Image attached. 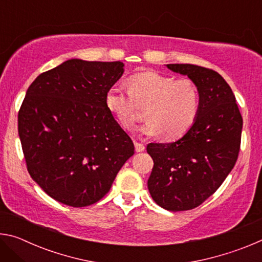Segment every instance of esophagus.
<instances>
[{
  "label": "esophagus",
  "mask_w": 262,
  "mask_h": 262,
  "mask_svg": "<svg viewBox=\"0 0 262 262\" xmlns=\"http://www.w3.org/2000/svg\"><path fill=\"white\" fill-rule=\"evenodd\" d=\"M134 145H135V151H136V152H142V151H143V150L145 149L144 144L140 143V142H135Z\"/></svg>",
  "instance_id": "esophagus-1"
}]
</instances>
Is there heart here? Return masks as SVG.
<instances>
[{
    "label": "heart",
    "instance_id": "obj_1",
    "mask_svg": "<svg viewBox=\"0 0 262 262\" xmlns=\"http://www.w3.org/2000/svg\"><path fill=\"white\" fill-rule=\"evenodd\" d=\"M126 91L120 85L108 89L106 107L120 126L132 129L136 122L137 105L147 106L149 120L141 127V134L157 136L164 133L168 140L186 134L196 120L200 97L198 88L188 78L174 79L156 72L135 74L128 79Z\"/></svg>",
    "mask_w": 262,
    "mask_h": 262
}]
</instances>
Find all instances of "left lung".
Here are the masks:
<instances>
[{"label": "left lung", "mask_w": 262, "mask_h": 262, "mask_svg": "<svg viewBox=\"0 0 262 262\" xmlns=\"http://www.w3.org/2000/svg\"><path fill=\"white\" fill-rule=\"evenodd\" d=\"M198 88L200 107L190 129L171 143H150L154 167L148 189L158 206L189 210L214 194L236 164L243 118L236 98L219 73L194 64H166Z\"/></svg>", "instance_id": "left-lung-1"}]
</instances>
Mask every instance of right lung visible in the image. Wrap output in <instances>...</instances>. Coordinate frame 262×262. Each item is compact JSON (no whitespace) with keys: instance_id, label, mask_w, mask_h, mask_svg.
Segmentation results:
<instances>
[{"instance_id":"right-lung-1","label":"right lung","mask_w":262,"mask_h":262,"mask_svg":"<svg viewBox=\"0 0 262 262\" xmlns=\"http://www.w3.org/2000/svg\"><path fill=\"white\" fill-rule=\"evenodd\" d=\"M123 68L120 61L70 59L39 75L26 91L18 134L28 171L63 205L99 201L134 155L133 141L105 103Z\"/></svg>"}]
</instances>
